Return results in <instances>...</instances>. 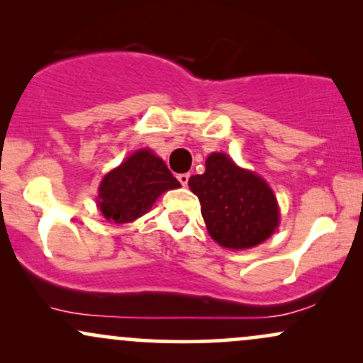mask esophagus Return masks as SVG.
<instances>
[{
    "instance_id": "esophagus-1",
    "label": "esophagus",
    "mask_w": 363,
    "mask_h": 363,
    "mask_svg": "<svg viewBox=\"0 0 363 363\" xmlns=\"http://www.w3.org/2000/svg\"><path fill=\"white\" fill-rule=\"evenodd\" d=\"M177 179L182 186H187V182H189V174H179Z\"/></svg>"
}]
</instances>
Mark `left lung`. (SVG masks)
I'll return each instance as SVG.
<instances>
[{
    "instance_id": "8db88e82",
    "label": "left lung",
    "mask_w": 363,
    "mask_h": 363,
    "mask_svg": "<svg viewBox=\"0 0 363 363\" xmlns=\"http://www.w3.org/2000/svg\"><path fill=\"white\" fill-rule=\"evenodd\" d=\"M189 187L201 203L208 232L223 247H254L278 227L277 198L269 186L225 153H211L205 174L191 177Z\"/></svg>"
}]
</instances>
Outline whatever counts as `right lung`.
<instances>
[{"label":"right lung","mask_w":363,"mask_h":363,"mask_svg":"<svg viewBox=\"0 0 363 363\" xmlns=\"http://www.w3.org/2000/svg\"><path fill=\"white\" fill-rule=\"evenodd\" d=\"M179 186L162 158L140 150L102 179L97 205L109 222L128 223L147 213L164 191Z\"/></svg>","instance_id":"right-lung-1"}]
</instances>
